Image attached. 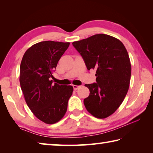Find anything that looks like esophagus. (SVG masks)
Listing matches in <instances>:
<instances>
[{"mask_svg": "<svg viewBox=\"0 0 153 153\" xmlns=\"http://www.w3.org/2000/svg\"><path fill=\"white\" fill-rule=\"evenodd\" d=\"M80 86H76V85H73V88L75 90H76L79 88Z\"/></svg>", "mask_w": 153, "mask_h": 153, "instance_id": "1", "label": "esophagus"}]
</instances>
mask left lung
Here are the masks:
<instances>
[{
  "instance_id": "1",
  "label": "left lung",
  "mask_w": 153,
  "mask_h": 153,
  "mask_svg": "<svg viewBox=\"0 0 153 153\" xmlns=\"http://www.w3.org/2000/svg\"><path fill=\"white\" fill-rule=\"evenodd\" d=\"M72 45L88 70H96L97 83L85 84L90 90L85 107L95 117H107L120 107L128 91L131 68L128 51L120 40L103 33Z\"/></svg>"
}]
</instances>
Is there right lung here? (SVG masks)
<instances>
[{"mask_svg": "<svg viewBox=\"0 0 153 153\" xmlns=\"http://www.w3.org/2000/svg\"><path fill=\"white\" fill-rule=\"evenodd\" d=\"M69 42L43 41L25 51L20 65L19 82L25 102L38 120L53 124L64 117L73 86L53 84V71Z\"/></svg>", "mask_w": 153, "mask_h": 153, "instance_id": "right-lung-1", "label": "right lung"}]
</instances>
